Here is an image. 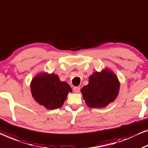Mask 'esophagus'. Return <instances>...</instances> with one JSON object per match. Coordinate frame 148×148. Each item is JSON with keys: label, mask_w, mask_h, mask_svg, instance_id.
Returning <instances> with one entry per match:
<instances>
[{"label": "esophagus", "mask_w": 148, "mask_h": 148, "mask_svg": "<svg viewBox=\"0 0 148 148\" xmlns=\"http://www.w3.org/2000/svg\"><path fill=\"white\" fill-rule=\"evenodd\" d=\"M73 90H74V92H76V93H78V92H80V88L78 87V86H75L73 88Z\"/></svg>", "instance_id": "esophagus-1"}]
</instances>
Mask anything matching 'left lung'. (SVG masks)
<instances>
[{"label":"left lung","instance_id":"8db88e82","mask_svg":"<svg viewBox=\"0 0 148 148\" xmlns=\"http://www.w3.org/2000/svg\"><path fill=\"white\" fill-rule=\"evenodd\" d=\"M120 86L116 75L106 68L100 72H94L90 76L88 84L81 89V93L88 107L100 108L116 100Z\"/></svg>","mask_w":148,"mask_h":148}]
</instances>
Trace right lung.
Here are the masks:
<instances>
[{
    "instance_id": "1",
    "label": "right lung",
    "mask_w": 148,
    "mask_h": 148,
    "mask_svg": "<svg viewBox=\"0 0 148 148\" xmlns=\"http://www.w3.org/2000/svg\"><path fill=\"white\" fill-rule=\"evenodd\" d=\"M33 98L48 110L62 107L72 88L66 82H62L58 75L41 72L34 77L30 83Z\"/></svg>"
}]
</instances>
